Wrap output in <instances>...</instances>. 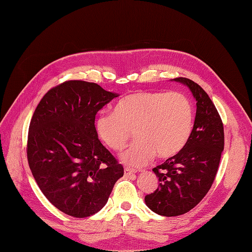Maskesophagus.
<instances>
[{"mask_svg":"<svg viewBox=\"0 0 252 252\" xmlns=\"http://www.w3.org/2000/svg\"><path fill=\"white\" fill-rule=\"evenodd\" d=\"M135 173V170L134 169H130V168H127V167H126L125 168V175H131V174H134Z\"/></svg>","mask_w":252,"mask_h":252,"instance_id":"obj_1","label":"esophagus"}]
</instances>
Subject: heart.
<instances>
[{"label":"heart","mask_w":252,"mask_h":252,"mask_svg":"<svg viewBox=\"0 0 252 252\" xmlns=\"http://www.w3.org/2000/svg\"><path fill=\"white\" fill-rule=\"evenodd\" d=\"M194 111L190 99L181 92H135L122 97L112 114L95 119L99 140L114 152H121L132 136L137 141L122 155L129 167H143L154 158L175 156L191 134Z\"/></svg>","instance_id":"obj_1"}]
</instances>
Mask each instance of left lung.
Instances as JSON below:
<instances>
[{
	"label": "left lung",
	"mask_w": 252,
	"mask_h": 252,
	"mask_svg": "<svg viewBox=\"0 0 252 252\" xmlns=\"http://www.w3.org/2000/svg\"><path fill=\"white\" fill-rule=\"evenodd\" d=\"M183 83L196 99V117L186 145L154 168L158 189L145 196L147 207L164 217L184 215L199 203L212 186L224 149V129L215 104L203 89L186 78Z\"/></svg>",
	"instance_id": "left-lung-1"
}]
</instances>
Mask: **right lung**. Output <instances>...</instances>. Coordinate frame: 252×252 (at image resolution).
Returning <instances> with one entry per match:
<instances>
[{
    "instance_id": "add662e5",
    "label": "right lung",
    "mask_w": 252,
    "mask_h": 252,
    "mask_svg": "<svg viewBox=\"0 0 252 252\" xmlns=\"http://www.w3.org/2000/svg\"><path fill=\"white\" fill-rule=\"evenodd\" d=\"M117 96L98 84L70 80L51 89L29 126L27 157L41 191L74 218L98 212L123 167L98 140L97 111Z\"/></svg>"
}]
</instances>
